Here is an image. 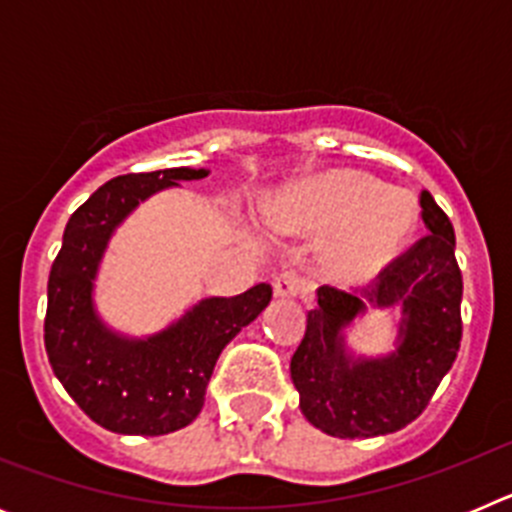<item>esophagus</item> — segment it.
Wrapping results in <instances>:
<instances>
[{"mask_svg":"<svg viewBox=\"0 0 512 512\" xmlns=\"http://www.w3.org/2000/svg\"><path fill=\"white\" fill-rule=\"evenodd\" d=\"M271 284H274V295L277 297H302L307 292V282L297 271H282Z\"/></svg>","mask_w":512,"mask_h":512,"instance_id":"obj_1","label":"esophagus"}]
</instances>
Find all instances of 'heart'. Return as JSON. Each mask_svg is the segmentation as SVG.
<instances>
[{
    "label": "heart",
    "mask_w": 512,
    "mask_h": 512,
    "mask_svg": "<svg viewBox=\"0 0 512 512\" xmlns=\"http://www.w3.org/2000/svg\"><path fill=\"white\" fill-rule=\"evenodd\" d=\"M264 217L282 233H333V274L369 282L405 253L418 228V205L408 192L361 171H325L269 197Z\"/></svg>",
    "instance_id": "1"
}]
</instances>
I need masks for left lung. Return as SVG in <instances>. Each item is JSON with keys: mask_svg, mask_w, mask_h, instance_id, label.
Here are the masks:
<instances>
[{"mask_svg": "<svg viewBox=\"0 0 512 512\" xmlns=\"http://www.w3.org/2000/svg\"><path fill=\"white\" fill-rule=\"evenodd\" d=\"M420 207L428 235L377 284L361 297L320 287L318 305L307 312L289 372L302 415L328 436L374 438L413 423L459 354L464 284L454 225L431 192L420 194ZM369 309L401 310L396 348L387 355H356L347 346V328Z\"/></svg>", "mask_w": 512, "mask_h": 512, "instance_id": "8db88e82", "label": "left lung"}]
</instances>
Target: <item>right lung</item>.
I'll return each mask as SVG.
<instances>
[{
  "mask_svg": "<svg viewBox=\"0 0 512 512\" xmlns=\"http://www.w3.org/2000/svg\"><path fill=\"white\" fill-rule=\"evenodd\" d=\"M210 169L148 171L110 179L63 230L48 277L45 351L53 374L94 423L122 436H164L192 423L205 405L217 356L271 300L261 282L235 297H202L148 336L110 328L94 302L99 266L112 235L140 202Z\"/></svg>",
  "mask_w": 512,
  "mask_h": 512,
  "instance_id": "obj_1",
  "label": "right lung"
}]
</instances>
